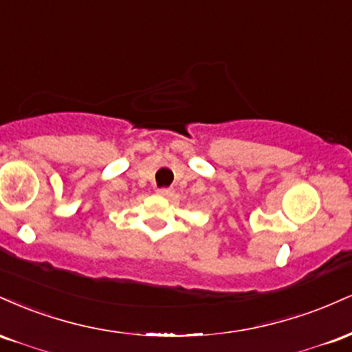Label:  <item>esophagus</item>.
<instances>
[{"label":"esophagus","instance_id":"1","mask_svg":"<svg viewBox=\"0 0 352 352\" xmlns=\"http://www.w3.org/2000/svg\"><path fill=\"white\" fill-rule=\"evenodd\" d=\"M157 193H159V195L168 197V195H172V193H173V190H172V188H168V187H162V188H159V190H157Z\"/></svg>","mask_w":352,"mask_h":352}]
</instances>
